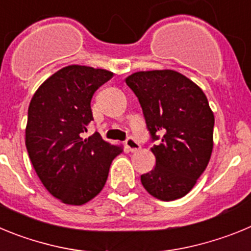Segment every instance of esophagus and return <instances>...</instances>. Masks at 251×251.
I'll use <instances>...</instances> for the list:
<instances>
[{
    "label": "esophagus",
    "mask_w": 251,
    "mask_h": 251,
    "mask_svg": "<svg viewBox=\"0 0 251 251\" xmlns=\"http://www.w3.org/2000/svg\"><path fill=\"white\" fill-rule=\"evenodd\" d=\"M126 147L130 151V152H136V151L139 150V143L133 138V137H128L127 141H126Z\"/></svg>",
    "instance_id": "esophagus-1"
}]
</instances>
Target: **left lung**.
<instances>
[{
  "mask_svg": "<svg viewBox=\"0 0 251 251\" xmlns=\"http://www.w3.org/2000/svg\"><path fill=\"white\" fill-rule=\"evenodd\" d=\"M126 83L138 98L152 142L156 166L142 175L150 195L162 201L181 199L207 167L214 147V113L192 80L175 70L129 75Z\"/></svg>",
  "mask_w": 251,
  "mask_h": 251,
  "instance_id": "8db88e82",
  "label": "left lung"
}]
</instances>
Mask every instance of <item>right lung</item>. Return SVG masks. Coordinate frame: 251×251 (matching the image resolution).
<instances>
[{
	"instance_id": "obj_1",
	"label": "right lung",
	"mask_w": 251,
	"mask_h": 251,
	"mask_svg": "<svg viewBox=\"0 0 251 251\" xmlns=\"http://www.w3.org/2000/svg\"><path fill=\"white\" fill-rule=\"evenodd\" d=\"M112 72L69 65L46 79L28 105L26 148L43 185L66 205H84L103 190L109 167L123 152L95 132L83 138L93 121V95Z\"/></svg>"
}]
</instances>
